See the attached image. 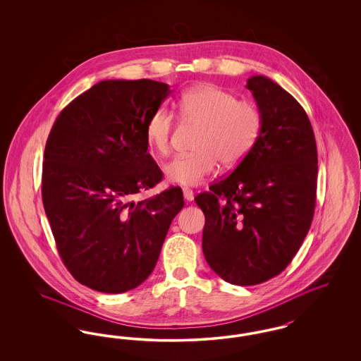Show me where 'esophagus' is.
<instances>
[{
    "label": "esophagus",
    "mask_w": 361,
    "mask_h": 361,
    "mask_svg": "<svg viewBox=\"0 0 361 361\" xmlns=\"http://www.w3.org/2000/svg\"><path fill=\"white\" fill-rule=\"evenodd\" d=\"M183 193H184V199L185 200H188V202H192L193 200V190L189 188H183Z\"/></svg>",
    "instance_id": "obj_1"
}]
</instances>
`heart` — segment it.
Returning <instances> with one entry per match:
<instances>
[{
    "label": "heart",
    "mask_w": 361,
    "mask_h": 361,
    "mask_svg": "<svg viewBox=\"0 0 361 361\" xmlns=\"http://www.w3.org/2000/svg\"><path fill=\"white\" fill-rule=\"evenodd\" d=\"M180 119L199 126L195 153L180 155L165 166L169 181L195 187L215 172L218 162L231 169L247 157L257 143L262 115L257 105L212 84L193 86L176 103ZM174 116L158 108L146 123V140L159 157L171 153Z\"/></svg>",
    "instance_id": "obj_1"
}]
</instances>
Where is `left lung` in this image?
<instances>
[{
	"instance_id": "1",
	"label": "left lung",
	"mask_w": 361,
	"mask_h": 361,
	"mask_svg": "<svg viewBox=\"0 0 361 361\" xmlns=\"http://www.w3.org/2000/svg\"><path fill=\"white\" fill-rule=\"evenodd\" d=\"M246 87L262 115L256 146L196 204L206 216L203 253L227 283L255 286L280 275L309 233L318 154L303 106L264 75Z\"/></svg>"
}]
</instances>
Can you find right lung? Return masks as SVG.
<instances>
[{
	"instance_id": "obj_1",
	"label": "right lung",
	"mask_w": 361,
	"mask_h": 361,
	"mask_svg": "<svg viewBox=\"0 0 361 361\" xmlns=\"http://www.w3.org/2000/svg\"><path fill=\"white\" fill-rule=\"evenodd\" d=\"M171 94L153 80H106L75 97L46 143L42 199L73 277L94 291L121 293L153 272L183 190L135 202L162 172L147 153L146 123Z\"/></svg>"
}]
</instances>
